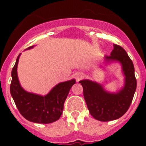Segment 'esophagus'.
<instances>
[{
    "label": "esophagus",
    "mask_w": 146,
    "mask_h": 146,
    "mask_svg": "<svg viewBox=\"0 0 146 146\" xmlns=\"http://www.w3.org/2000/svg\"><path fill=\"white\" fill-rule=\"evenodd\" d=\"M83 77H84L83 73H78L77 76H76V80H77V81H79V80H80V79H82Z\"/></svg>",
    "instance_id": "34e87169"
}]
</instances>
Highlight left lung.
<instances>
[{"instance_id":"8db88e82","label":"left lung","mask_w":146,"mask_h":146,"mask_svg":"<svg viewBox=\"0 0 146 146\" xmlns=\"http://www.w3.org/2000/svg\"><path fill=\"white\" fill-rule=\"evenodd\" d=\"M106 61H119L125 76L123 88L117 93H110L100 84L89 80H80L83 88L84 99L91 115L97 120L109 121L120 118L129 110L136 89L134 66L126 51L120 46L114 44Z\"/></svg>"}]
</instances>
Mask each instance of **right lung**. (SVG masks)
Returning <instances> with one entry per match:
<instances>
[{
    "label": "right lung",
    "mask_w": 146,
    "mask_h": 146,
    "mask_svg": "<svg viewBox=\"0 0 146 146\" xmlns=\"http://www.w3.org/2000/svg\"><path fill=\"white\" fill-rule=\"evenodd\" d=\"M33 46L29 47L28 49ZM20 54L16 59L11 73L10 93L16 107L22 116L29 121L38 123L56 121L62 114L64 102L76 80L73 79L60 82L45 96L28 92L22 88L17 77V68Z\"/></svg>",
    "instance_id": "obj_1"
}]
</instances>
